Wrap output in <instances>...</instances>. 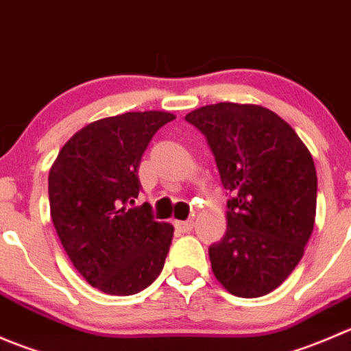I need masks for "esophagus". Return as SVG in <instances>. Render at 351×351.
Segmentation results:
<instances>
[{
  "instance_id": "esophagus-1",
  "label": "esophagus",
  "mask_w": 351,
  "mask_h": 351,
  "mask_svg": "<svg viewBox=\"0 0 351 351\" xmlns=\"http://www.w3.org/2000/svg\"><path fill=\"white\" fill-rule=\"evenodd\" d=\"M175 228L180 232H190L193 229V221H175Z\"/></svg>"
}]
</instances>
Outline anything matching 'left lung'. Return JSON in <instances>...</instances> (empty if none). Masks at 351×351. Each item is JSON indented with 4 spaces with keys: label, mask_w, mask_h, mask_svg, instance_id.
<instances>
[{
    "label": "left lung",
    "mask_w": 351,
    "mask_h": 351,
    "mask_svg": "<svg viewBox=\"0 0 351 351\" xmlns=\"http://www.w3.org/2000/svg\"><path fill=\"white\" fill-rule=\"evenodd\" d=\"M185 120L207 137L232 193L224 238L208 247L212 271L232 295H267L299 265L313 234V156L284 119L260 105H205Z\"/></svg>",
    "instance_id": "8db88e82"
}]
</instances>
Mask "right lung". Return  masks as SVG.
Returning a JSON list of instances; mask_svg holds the SVG:
<instances>
[{
    "label": "right lung",
    "instance_id": "obj_1",
    "mask_svg": "<svg viewBox=\"0 0 351 351\" xmlns=\"http://www.w3.org/2000/svg\"><path fill=\"white\" fill-rule=\"evenodd\" d=\"M173 119L149 110L88 123L49 171L51 217L62 247L84 280L108 295L141 292L165 267L175 229L156 222L149 204H127L139 195L147 144Z\"/></svg>",
    "mask_w": 351,
    "mask_h": 351
}]
</instances>
